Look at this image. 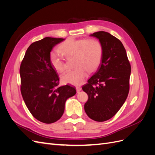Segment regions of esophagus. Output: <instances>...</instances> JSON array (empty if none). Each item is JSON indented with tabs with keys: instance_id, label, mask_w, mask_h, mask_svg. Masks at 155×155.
Here are the masks:
<instances>
[{
	"instance_id": "obj_1",
	"label": "esophagus",
	"mask_w": 155,
	"mask_h": 155,
	"mask_svg": "<svg viewBox=\"0 0 155 155\" xmlns=\"http://www.w3.org/2000/svg\"><path fill=\"white\" fill-rule=\"evenodd\" d=\"M76 91H77V92H79V91H81V87H78V86H77V87H76Z\"/></svg>"
}]
</instances>
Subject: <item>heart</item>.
I'll list each match as a JSON object with an SVG mask.
<instances>
[{
	"mask_svg": "<svg viewBox=\"0 0 155 155\" xmlns=\"http://www.w3.org/2000/svg\"><path fill=\"white\" fill-rule=\"evenodd\" d=\"M60 51L67 57L75 56L74 70L63 74L61 79L65 84L79 85L87 77V70L92 72L97 68L104 55V46L96 39H69L61 45ZM51 66L59 72H63L66 68L64 59L59 51H52L50 54Z\"/></svg>",
	"mask_w": 155,
	"mask_h": 155,
	"instance_id": "obj_1",
	"label": "heart"
}]
</instances>
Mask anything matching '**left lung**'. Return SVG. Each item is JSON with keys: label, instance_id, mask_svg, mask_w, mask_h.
<instances>
[{"label": "left lung", "instance_id": "1", "mask_svg": "<svg viewBox=\"0 0 155 155\" xmlns=\"http://www.w3.org/2000/svg\"><path fill=\"white\" fill-rule=\"evenodd\" d=\"M104 46V55L96 72L82 87L88 96L85 110L96 121L110 119L127 97L131 67L121 42L109 33H94Z\"/></svg>", "mask_w": 155, "mask_h": 155}]
</instances>
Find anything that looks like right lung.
Returning a JSON list of instances; mask_svg holds the SVG:
<instances>
[{
	"instance_id": "1",
	"label": "right lung",
	"mask_w": 155,
	"mask_h": 155,
	"mask_svg": "<svg viewBox=\"0 0 155 155\" xmlns=\"http://www.w3.org/2000/svg\"><path fill=\"white\" fill-rule=\"evenodd\" d=\"M64 39L45 37L28 48L20 67L21 92L32 116L52 124L61 118L68 97L76 94L69 85L59 87V79L50 61L53 47Z\"/></svg>"
}]
</instances>
